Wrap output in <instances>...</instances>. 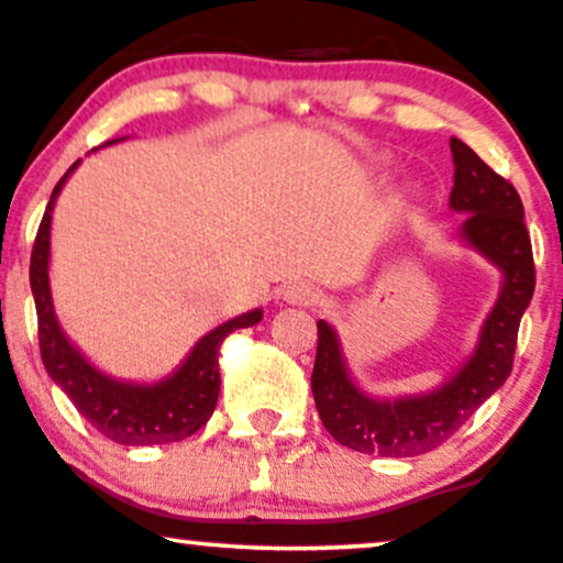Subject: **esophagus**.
Masks as SVG:
<instances>
[{"label":"esophagus","mask_w":563,"mask_h":563,"mask_svg":"<svg viewBox=\"0 0 563 563\" xmlns=\"http://www.w3.org/2000/svg\"><path fill=\"white\" fill-rule=\"evenodd\" d=\"M283 299L288 303H296V307H312V303L320 301V288L307 280H296L283 290Z\"/></svg>","instance_id":"34e87169"}]
</instances>
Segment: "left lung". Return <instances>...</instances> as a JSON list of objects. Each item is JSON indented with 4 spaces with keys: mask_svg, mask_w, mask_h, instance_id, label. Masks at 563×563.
<instances>
[{
    "mask_svg": "<svg viewBox=\"0 0 563 563\" xmlns=\"http://www.w3.org/2000/svg\"><path fill=\"white\" fill-rule=\"evenodd\" d=\"M455 187L450 206L466 214L463 238L503 273V288L482 325L468 363L439 389L421 397L373 399L354 384L341 357L339 335L318 322L312 394L320 421L335 442L384 457H416L437 450L461 429L489 394L506 384L514 367L516 335L534 294L532 243L516 187L489 169L457 137L450 140Z\"/></svg>",
    "mask_w": 563,
    "mask_h": 563,
    "instance_id": "obj_1",
    "label": "left lung"
}]
</instances>
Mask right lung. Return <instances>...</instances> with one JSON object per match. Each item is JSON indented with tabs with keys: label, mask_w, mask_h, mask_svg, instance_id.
<instances>
[{
	"label": "right lung",
	"mask_w": 563,
	"mask_h": 563,
	"mask_svg": "<svg viewBox=\"0 0 563 563\" xmlns=\"http://www.w3.org/2000/svg\"><path fill=\"white\" fill-rule=\"evenodd\" d=\"M115 142V140H113ZM111 145V142H106ZM79 166L76 161L63 174L49 196L47 211L38 224L34 251H31V290L38 318V352L53 380L68 394L76 410L111 442L145 448V444H169L187 439L211 418L219 397V346L238 328H251L262 320V309L232 318L206 333L192 346L187 360L174 376L158 384H126L100 373L60 331L49 294V222L57 192L66 185L68 174Z\"/></svg>",
	"instance_id": "right-lung-1"
}]
</instances>
